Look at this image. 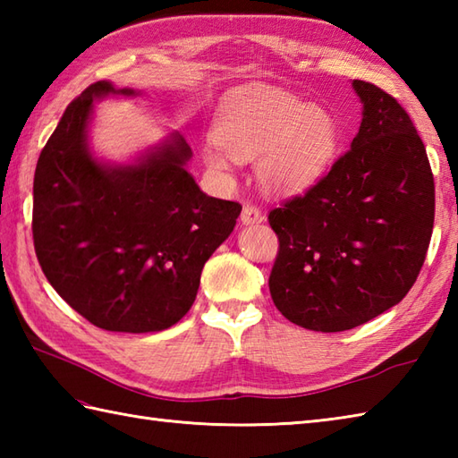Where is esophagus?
Listing matches in <instances>:
<instances>
[{
  "label": "esophagus",
  "instance_id": "esophagus-1",
  "mask_svg": "<svg viewBox=\"0 0 458 458\" xmlns=\"http://www.w3.org/2000/svg\"><path fill=\"white\" fill-rule=\"evenodd\" d=\"M240 220H242V224L250 226V224H261L266 220V216H264V212H261V208L254 207V204H246L244 210H242Z\"/></svg>",
  "mask_w": 458,
  "mask_h": 458
}]
</instances>
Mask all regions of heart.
Returning a JSON list of instances; mask_svg holds the SVG:
<instances>
[{
    "label": "heart",
    "instance_id": "obj_1",
    "mask_svg": "<svg viewBox=\"0 0 458 458\" xmlns=\"http://www.w3.org/2000/svg\"><path fill=\"white\" fill-rule=\"evenodd\" d=\"M214 143L202 161L226 177L234 161L258 157V179L281 194L303 192L335 163L343 130L336 115L293 94L251 89L222 102L214 122Z\"/></svg>",
    "mask_w": 458,
    "mask_h": 458
}]
</instances>
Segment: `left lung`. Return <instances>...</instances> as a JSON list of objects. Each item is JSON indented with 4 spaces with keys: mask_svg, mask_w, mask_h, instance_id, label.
Segmentation results:
<instances>
[{
    "mask_svg": "<svg viewBox=\"0 0 458 458\" xmlns=\"http://www.w3.org/2000/svg\"><path fill=\"white\" fill-rule=\"evenodd\" d=\"M362 123L350 151L303 197L269 212L279 254L269 293L291 323L340 333L407 295L435 220V182L410 115L377 86L352 81Z\"/></svg>",
    "mask_w": 458,
    "mask_h": 458,
    "instance_id": "left-lung-1",
    "label": "left lung"
}]
</instances>
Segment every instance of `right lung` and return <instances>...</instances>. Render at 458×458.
Instances as JSON below:
<instances>
[{"mask_svg":"<svg viewBox=\"0 0 458 458\" xmlns=\"http://www.w3.org/2000/svg\"><path fill=\"white\" fill-rule=\"evenodd\" d=\"M140 96L108 81L68 104L38 155L33 242L48 284L76 313L114 333H159L189 313L200 274L236 226L238 202L204 194L174 131L133 163L89 145L94 100Z\"/></svg>","mask_w":458,"mask_h":458,"instance_id":"add662e5","label":"right lung"}]
</instances>
